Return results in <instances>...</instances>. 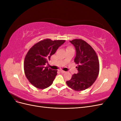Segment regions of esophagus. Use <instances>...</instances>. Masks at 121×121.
<instances>
[{"label":"esophagus","instance_id":"1","mask_svg":"<svg viewBox=\"0 0 121 121\" xmlns=\"http://www.w3.org/2000/svg\"><path fill=\"white\" fill-rule=\"evenodd\" d=\"M60 72L61 73H65V72H65V71H63V70H61H61H60Z\"/></svg>","mask_w":121,"mask_h":121}]
</instances>
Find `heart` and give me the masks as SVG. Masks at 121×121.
<instances>
[{
    "instance_id": "obj_1",
    "label": "heart",
    "mask_w": 121,
    "mask_h": 121,
    "mask_svg": "<svg viewBox=\"0 0 121 121\" xmlns=\"http://www.w3.org/2000/svg\"><path fill=\"white\" fill-rule=\"evenodd\" d=\"M69 48H73L72 47H71V46H69V47H67V49H69Z\"/></svg>"
}]
</instances>
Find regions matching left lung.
<instances>
[{
    "label": "left lung",
    "instance_id": "1",
    "mask_svg": "<svg viewBox=\"0 0 121 121\" xmlns=\"http://www.w3.org/2000/svg\"><path fill=\"white\" fill-rule=\"evenodd\" d=\"M75 46L76 56L74 59L78 73L72 75L66 82L67 85L75 91L88 88L95 81L99 72L97 55L88 43L81 39L69 41Z\"/></svg>",
    "mask_w": 121,
    "mask_h": 121
}]
</instances>
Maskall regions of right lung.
Masks as SVG:
<instances>
[{
	"label": "right lung",
	"mask_w": 121,
	"mask_h": 121,
	"mask_svg": "<svg viewBox=\"0 0 121 121\" xmlns=\"http://www.w3.org/2000/svg\"><path fill=\"white\" fill-rule=\"evenodd\" d=\"M65 41L43 39L29 50L25 57L24 69L27 78L34 87L43 89L52 84L57 71L45 67V65Z\"/></svg>",
	"instance_id": "add662e5"
}]
</instances>
